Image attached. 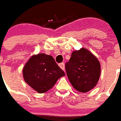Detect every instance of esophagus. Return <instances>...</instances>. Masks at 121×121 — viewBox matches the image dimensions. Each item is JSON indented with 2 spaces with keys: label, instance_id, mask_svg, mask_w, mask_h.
Instances as JSON below:
<instances>
[{
  "label": "esophagus",
  "instance_id": "obj_1",
  "mask_svg": "<svg viewBox=\"0 0 121 121\" xmlns=\"http://www.w3.org/2000/svg\"><path fill=\"white\" fill-rule=\"evenodd\" d=\"M59 67L61 68L62 69H63V70L64 71V69H65V64H64V62L60 63V64H59Z\"/></svg>",
  "mask_w": 121,
  "mask_h": 121
}]
</instances>
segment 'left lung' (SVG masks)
<instances>
[{"instance_id":"8db88e82","label":"left lung","mask_w":121,"mask_h":121,"mask_svg":"<svg viewBox=\"0 0 121 121\" xmlns=\"http://www.w3.org/2000/svg\"><path fill=\"white\" fill-rule=\"evenodd\" d=\"M65 68L73 87L81 92H87L93 89L100 77L99 62L85 48L74 51Z\"/></svg>"}]
</instances>
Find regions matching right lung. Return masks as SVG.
<instances>
[{"label": "right lung", "mask_w": 121, "mask_h": 121, "mask_svg": "<svg viewBox=\"0 0 121 121\" xmlns=\"http://www.w3.org/2000/svg\"><path fill=\"white\" fill-rule=\"evenodd\" d=\"M26 83L39 93L53 87L57 80L65 75L52 56L39 53L29 60L23 69Z\"/></svg>", "instance_id": "1"}]
</instances>
